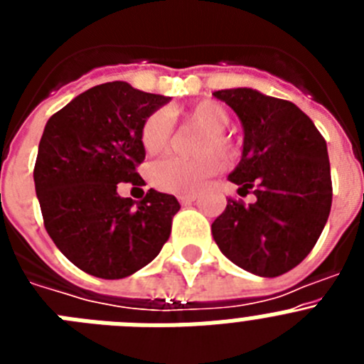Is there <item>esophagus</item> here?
I'll return each instance as SVG.
<instances>
[{
	"mask_svg": "<svg viewBox=\"0 0 364 364\" xmlns=\"http://www.w3.org/2000/svg\"><path fill=\"white\" fill-rule=\"evenodd\" d=\"M178 200L180 204H191V202L197 200V195L195 193H184V195H178Z\"/></svg>",
	"mask_w": 364,
	"mask_h": 364,
	"instance_id": "34e87169",
	"label": "esophagus"
}]
</instances>
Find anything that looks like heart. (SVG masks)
Wrapping results in <instances>:
<instances>
[{
	"label": "heart",
	"instance_id": "obj_1",
	"mask_svg": "<svg viewBox=\"0 0 364 364\" xmlns=\"http://www.w3.org/2000/svg\"><path fill=\"white\" fill-rule=\"evenodd\" d=\"M186 117L205 129L202 138L200 153L218 151L228 154L231 151V142L222 131L230 124V114L226 107L217 102H200L184 111ZM173 133V122L167 111H154L142 125V146L149 154L164 151L169 144ZM222 162L215 154H204L200 159L184 160L178 156H166L156 160L149 167V180L154 188L169 193H193L208 182L213 175L220 171Z\"/></svg>",
	"mask_w": 364,
	"mask_h": 364
}]
</instances>
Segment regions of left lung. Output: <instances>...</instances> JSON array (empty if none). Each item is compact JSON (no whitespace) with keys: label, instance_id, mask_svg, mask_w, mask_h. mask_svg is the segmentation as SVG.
I'll return each instance as SVG.
<instances>
[{"label":"left lung","instance_id":"8db88e82","mask_svg":"<svg viewBox=\"0 0 364 364\" xmlns=\"http://www.w3.org/2000/svg\"><path fill=\"white\" fill-rule=\"evenodd\" d=\"M242 124V156L230 182L255 202L228 198L211 233L228 259L259 277H277L311 252L332 208L324 138L288 100L237 87L213 92Z\"/></svg>","mask_w":364,"mask_h":364}]
</instances>
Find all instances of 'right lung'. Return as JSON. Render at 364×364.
<instances>
[{
    "label": "right lung",
    "instance_id": "obj_1",
    "mask_svg": "<svg viewBox=\"0 0 364 364\" xmlns=\"http://www.w3.org/2000/svg\"><path fill=\"white\" fill-rule=\"evenodd\" d=\"M169 96L127 82L82 92L45 124L34 186L45 230L58 250L89 275L124 279L159 255L180 204L149 189L146 198L118 195V184L142 186V125Z\"/></svg>",
    "mask_w": 364,
    "mask_h": 364
}]
</instances>
